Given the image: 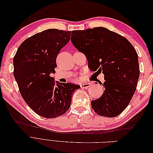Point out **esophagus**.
I'll list each match as a JSON object with an SVG mask.
<instances>
[{"mask_svg": "<svg viewBox=\"0 0 153 153\" xmlns=\"http://www.w3.org/2000/svg\"><path fill=\"white\" fill-rule=\"evenodd\" d=\"M91 86V84L89 83H84V84H82L80 85L81 88H84V89H87L89 87Z\"/></svg>", "mask_w": 153, "mask_h": 153, "instance_id": "1", "label": "esophagus"}]
</instances>
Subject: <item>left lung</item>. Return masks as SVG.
<instances>
[{
  "mask_svg": "<svg viewBox=\"0 0 153 153\" xmlns=\"http://www.w3.org/2000/svg\"><path fill=\"white\" fill-rule=\"evenodd\" d=\"M71 40L84 53L91 71L104 74V92L92 100L99 115L116 117L125 110L135 93L140 75L136 50L124 37L105 27L73 30Z\"/></svg>",
  "mask_w": 153,
  "mask_h": 153,
  "instance_id": "obj_1",
  "label": "left lung"
}]
</instances>
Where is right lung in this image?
Masks as SVG:
<instances>
[{
  "mask_svg": "<svg viewBox=\"0 0 153 153\" xmlns=\"http://www.w3.org/2000/svg\"><path fill=\"white\" fill-rule=\"evenodd\" d=\"M71 31L45 30L25 39L13 59V75L23 99L35 113L52 119L70 107L73 93L80 88L71 83L54 82L59 53L70 40Z\"/></svg>",
  "mask_w": 153,
  "mask_h": 153,
  "instance_id": "right-lung-1",
  "label": "right lung"
}]
</instances>
